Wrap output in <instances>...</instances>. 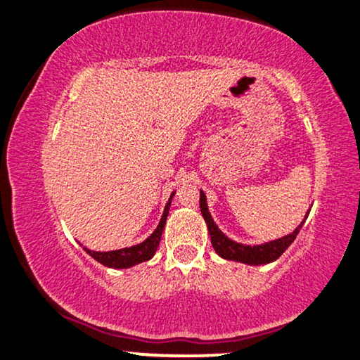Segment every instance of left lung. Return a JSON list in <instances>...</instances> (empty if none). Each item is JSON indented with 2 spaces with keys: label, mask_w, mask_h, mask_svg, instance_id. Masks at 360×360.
<instances>
[{
  "label": "left lung",
  "mask_w": 360,
  "mask_h": 360,
  "mask_svg": "<svg viewBox=\"0 0 360 360\" xmlns=\"http://www.w3.org/2000/svg\"><path fill=\"white\" fill-rule=\"evenodd\" d=\"M199 207H201L202 217L207 224V231L209 236H211V244L214 248V251L219 254L221 257L227 259V261H236V262H244L249 264V266H261V264H269L272 261H276L277 257H281L284 254L285 249L289 248L290 244L294 243V239L297 238L299 231L304 222H306L307 216L304 217V221L299 224L292 233L284 236V238H279L276 240H269V243H264L259 245H245V244H239L236 240L229 239L227 236L222 233L219 227L216 226V222L211 217V212L207 209V202H206V194L201 191V199H199Z\"/></svg>",
  "instance_id": "1"
}]
</instances>
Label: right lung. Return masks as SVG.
<instances>
[{
  "instance_id": "right-lung-1",
  "label": "right lung",
  "mask_w": 360,
  "mask_h": 360,
  "mask_svg": "<svg viewBox=\"0 0 360 360\" xmlns=\"http://www.w3.org/2000/svg\"><path fill=\"white\" fill-rule=\"evenodd\" d=\"M172 198H174V193L171 194L169 201H167L165 212H162L161 221L154 233L149 236L146 240H143L141 244L131 245V248H124V249H116V251H108V252H98V251H91V249L84 248V251L89 254L91 257L96 259L98 262H101L103 266L106 267H112V269H127V267H133L136 264H141L144 261H149L156 252L159 240H161L162 236V229L166 226V219H167V214H169V206Z\"/></svg>"
}]
</instances>
